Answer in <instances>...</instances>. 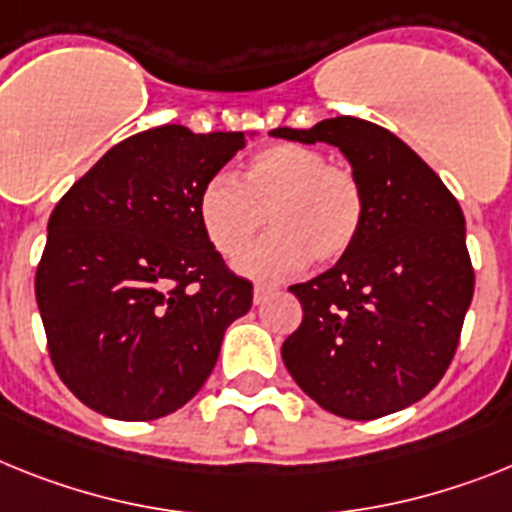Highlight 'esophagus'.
<instances>
[{"label":"esophagus","instance_id":"1","mask_svg":"<svg viewBox=\"0 0 512 512\" xmlns=\"http://www.w3.org/2000/svg\"><path fill=\"white\" fill-rule=\"evenodd\" d=\"M273 291L276 286H270V283H255V304H263Z\"/></svg>","mask_w":512,"mask_h":512}]
</instances>
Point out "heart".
I'll list each match as a JSON object with an SVG mask.
<instances>
[{
  "instance_id": "1",
  "label": "heart",
  "mask_w": 512,
  "mask_h": 512,
  "mask_svg": "<svg viewBox=\"0 0 512 512\" xmlns=\"http://www.w3.org/2000/svg\"><path fill=\"white\" fill-rule=\"evenodd\" d=\"M263 212L271 234L236 257L234 268L273 281L294 276L309 260L333 265L349 255L364 223V192L349 169L328 166L317 148L278 143L257 150L239 171V182L216 174L197 195V221L223 257L241 252L262 225Z\"/></svg>"
}]
</instances>
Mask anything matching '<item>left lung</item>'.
<instances>
[{
	"instance_id": "1",
	"label": "left lung",
	"mask_w": 512,
	"mask_h": 512,
	"mask_svg": "<svg viewBox=\"0 0 512 512\" xmlns=\"http://www.w3.org/2000/svg\"><path fill=\"white\" fill-rule=\"evenodd\" d=\"M270 135L336 145L364 192L349 255L289 289L304 320L283 341V364L312 401L343 419L422 401L453 359L474 296L461 205L401 137L364 119Z\"/></svg>"
}]
</instances>
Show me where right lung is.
<instances>
[{
    "mask_svg": "<svg viewBox=\"0 0 512 512\" xmlns=\"http://www.w3.org/2000/svg\"><path fill=\"white\" fill-rule=\"evenodd\" d=\"M247 145L182 124L103 153L46 226L36 302L51 362L98 414L148 422L182 409L216 367L223 333L252 307L197 221V195Z\"/></svg>",
    "mask_w": 512,
    "mask_h": 512,
    "instance_id": "add662e5",
    "label": "right lung"
}]
</instances>
